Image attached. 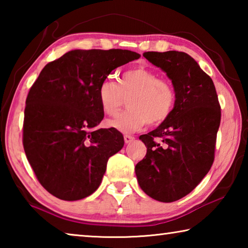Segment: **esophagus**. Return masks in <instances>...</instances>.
<instances>
[{"label":"esophagus","instance_id":"esophagus-1","mask_svg":"<svg viewBox=\"0 0 248 248\" xmlns=\"http://www.w3.org/2000/svg\"><path fill=\"white\" fill-rule=\"evenodd\" d=\"M124 139L125 143H130V142H132L134 140V137L133 136H130V134H124Z\"/></svg>","mask_w":248,"mask_h":248}]
</instances>
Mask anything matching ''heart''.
Wrapping results in <instances>:
<instances>
[{"instance_id":"b5f03b06","label":"heart","mask_w":248,"mask_h":248,"mask_svg":"<svg viewBox=\"0 0 248 248\" xmlns=\"http://www.w3.org/2000/svg\"><path fill=\"white\" fill-rule=\"evenodd\" d=\"M105 115L119 114L127 99V111L108 121L109 127L124 133L137 132L146 124L157 125L170 116L176 103V92L169 79L146 66H134L120 75L118 84L111 78L100 83L97 92Z\"/></svg>"}]
</instances>
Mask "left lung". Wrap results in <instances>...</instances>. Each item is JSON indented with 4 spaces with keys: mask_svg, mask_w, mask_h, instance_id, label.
Here are the masks:
<instances>
[{
    "mask_svg": "<svg viewBox=\"0 0 248 248\" xmlns=\"http://www.w3.org/2000/svg\"><path fill=\"white\" fill-rule=\"evenodd\" d=\"M143 57L171 79L176 103L164 123L140 136L146 155L134 170L146 195L173 202L194 190L211 169L221 107L211 78L189 54L149 51Z\"/></svg>",
    "mask_w": 248,
    "mask_h": 248,
    "instance_id": "obj_1",
    "label": "left lung"
}]
</instances>
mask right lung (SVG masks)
Wrapping results in <instances>:
<instances>
[{
	"mask_svg": "<svg viewBox=\"0 0 248 248\" xmlns=\"http://www.w3.org/2000/svg\"><path fill=\"white\" fill-rule=\"evenodd\" d=\"M140 54L123 49L72 50L49 62L29 90L23 145L37 179L62 200L97 189L108 158L123 149L114 128L98 129L104 111L98 87L112 70Z\"/></svg>",
	"mask_w": 248,
	"mask_h": 248,
	"instance_id": "1",
	"label": "right lung"
}]
</instances>
